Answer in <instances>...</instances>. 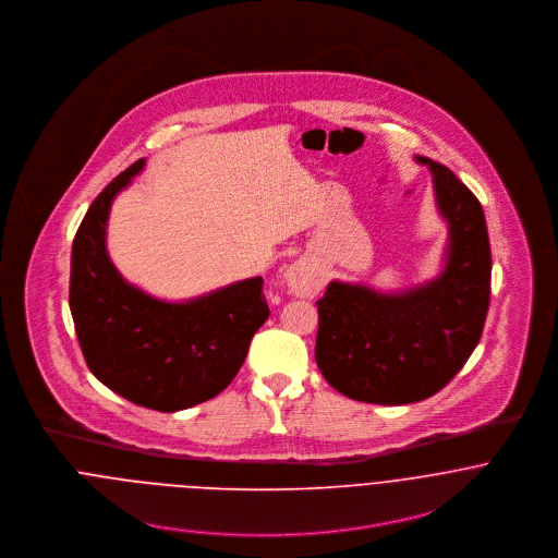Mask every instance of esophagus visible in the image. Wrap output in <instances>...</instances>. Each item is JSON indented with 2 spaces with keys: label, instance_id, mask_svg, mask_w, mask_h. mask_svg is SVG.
<instances>
[{
  "label": "esophagus",
  "instance_id": "obj_1",
  "mask_svg": "<svg viewBox=\"0 0 558 558\" xmlns=\"http://www.w3.org/2000/svg\"><path fill=\"white\" fill-rule=\"evenodd\" d=\"M286 283H288V290L294 296H303V299L316 296L319 288H322V279H319L318 272L310 264H305V262H294L288 268Z\"/></svg>",
  "mask_w": 558,
  "mask_h": 558
}]
</instances>
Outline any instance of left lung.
<instances>
[{"label":"left lung","mask_w":558,"mask_h":558,"mask_svg":"<svg viewBox=\"0 0 558 558\" xmlns=\"http://www.w3.org/2000/svg\"><path fill=\"white\" fill-rule=\"evenodd\" d=\"M427 165L449 228L442 270L414 288L380 292L330 281L319 299L316 363L345 398L401 405L432 398L477 348L489 305L492 255L477 197L436 160Z\"/></svg>","instance_id":"8db88e82"}]
</instances>
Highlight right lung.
<instances>
[{
    "instance_id": "obj_1",
    "label": "right lung",
    "mask_w": 558,
    "mask_h": 558,
    "mask_svg": "<svg viewBox=\"0 0 558 558\" xmlns=\"http://www.w3.org/2000/svg\"><path fill=\"white\" fill-rule=\"evenodd\" d=\"M133 162L92 202L71 253V314L89 372L113 393L159 412L217 398L268 319L264 279L171 303L129 283L107 253L109 210L142 173Z\"/></svg>"
}]
</instances>
